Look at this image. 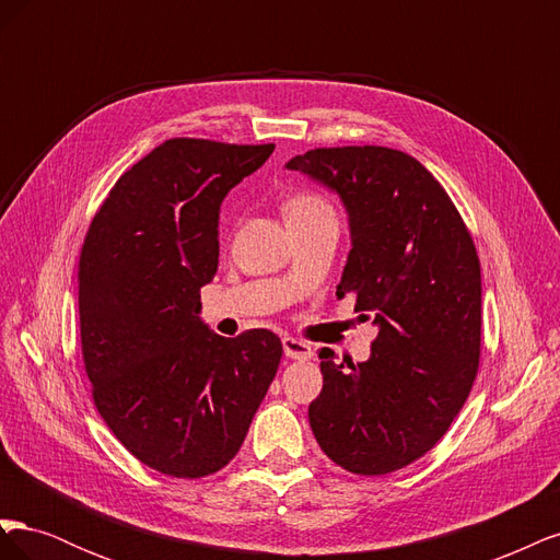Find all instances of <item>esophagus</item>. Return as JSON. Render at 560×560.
<instances>
[{
	"label": "esophagus",
	"mask_w": 560,
	"mask_h": 560,
	"mask_svg": "<svg viewBox=\"0 0 560 560\" xmlns=\"http://www.w3.org/2000/svg\"><path fill=\"white\" fill-rule=\"evenodd\" d=\"M282 350L290 360H311V346L306 341H301V338H294V336H284L282 338Z\"/></svg>",
	"instance_id": "34e87169"
}]
</instances>
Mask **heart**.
<instances>
[{"label":"heart","mask_w":560,"mask_h":560,"mask_svg":"<svg viewBox=\"0 0 560 560\" xmlns=\"http://www.w3.org/2000/svg\"><path fill=\"white\" fill-rule=\"evenodd\" d=\"M327 214H334L331 206L319 194H313V191H299L287 198L284 202L287 222H303V219H315V217H327Z\"/></svg>","instance_id":"1"}]
</instances>
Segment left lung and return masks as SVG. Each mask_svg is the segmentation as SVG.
<instances>
[{
	"mask_svg": "<svg viewBox=\"0 0 560 560\" xmlns=\"http://www.w3.org/2000/svg\"><path fill=\"white\" fill-rule=\"evenodd\" d=\"M287 167L341 196L352 249L336 294H354V313L378 329L366 362L319 350L311 428L338 467L381 477L425 455L469 397L481 354L477 247L444 186L404 151L311 149Z\"/></svg>",
	"mask_w": 560,
	"mask_h": 560,
	"instance_id": "left-lung-1",
	"label": "left lung"
}]
</instances>
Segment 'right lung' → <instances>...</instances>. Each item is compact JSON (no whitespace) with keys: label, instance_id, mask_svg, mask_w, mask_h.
<instances>
[{"label":"right lung","instance_id":"1","mask_svg":"<svg viewBox=\"0 0 560 560\" xmlns=\"http://www.w3.org/2000/svg\"><path fill=\"white\" fill-rule=\"evenodd\" d=\"M273 149L165 140L118 177L81 247V350L97 413L167 477L226 467L276 378L273 331L224 338L200 319L222 200Z\"/></svg>","mask_w":560,"mask_h":560}]
</instances>
